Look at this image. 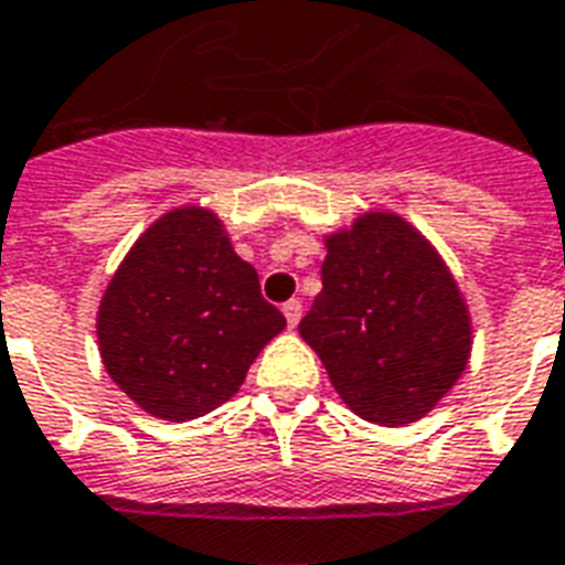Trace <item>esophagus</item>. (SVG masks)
Listing matches in <instances>:
<instances>
[{
	"instance_id": "1",
	"label": "esophagus",
	"mask_w": 565,
	"mask_h": 565,
	"mask_svg": "<svg viewBox=\"0 0 565 565\" xmlns=\"http://www.w3.org/2000/svg\"><path fill=\"white\" fill-rule=\"evenodd\" d=\"M284 317H287V323L296 326L299 320H302V302L299 299H290V302H284Z\"/></svg>"
}]
</instances>
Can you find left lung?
<instances>
[{
  "label": "left lung",
  "instance_id": "left-lung-1",
  "mask_svg": "<svg viewBox=\"0 0 565 565\" xmlns=\"http://www.w3.org/2000/svg\"><path fill=\"white\" fill-rule=\"evenodd\" d=\"M323 290L299 332L362 419L407 425L455 386L470 315L440 254L388 212L326 239Z\"/></svg>",
  "mask_w": 565,
  "mask_h": 565
}]
</instances>
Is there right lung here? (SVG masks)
<instances>
[{
  "label": "right lung",
  "instance_id": "right-lung-1",
  "mask_svg": "<svg viewBox=\"0 0 565 565\" xmlns=\"http://www.w3.org/2000/svg\"><path fill=\"white\" fill-rule=\"evenodd\" d=\"M287 320L206 209L167 212L137 239L98 308L113 383L146 413L198 419L239 392Z\"/></svg>",
  "mask_w": 565,
  "mask_h": 565
}]
</instances>
